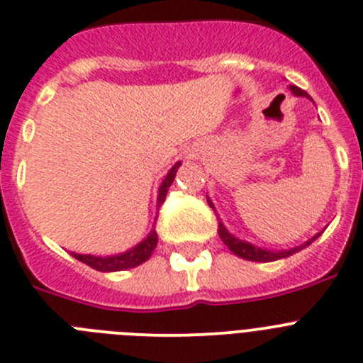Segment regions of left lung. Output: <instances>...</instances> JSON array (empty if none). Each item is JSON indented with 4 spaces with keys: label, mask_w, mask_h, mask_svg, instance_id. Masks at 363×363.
Returning <instances> with one entry per match:
<instances>
[{
    "label": "left lung",
    "mask_w": 363,
    "mask_h": 363,
    "mask_svg": "<svg viewBox=\"0 0 363 363\" xmlns=\"http://www.w3.org/2000/svg\"><path fill=\"white\" fill-rule=\"evenodd\" d=\"M290 91H292L294 96H303V98H308V100H311L310 94L306 93V91L299 89V87L296 86H290ZM208 204L209 208L215 209V204L211 202V199L208 197ZM216 211V209H215ZM323 233V231H320ZM320 233H317L315 236H311L308 242H304L303 245H297V247H292V249H283V250H270V249H263V247H258L254 245V243L250 242H245V240L238 238V236L233 235L231 231H229L225 225H223L222 220L218 218V236L222 238V242L228 245V249L231 250L233 254H236V256H240V258L247 259V262H276V259H283V258H289V256H292V254L299 252V250L306 249L310 243H313L315 240L319 238Z\"/></svg>",
    "instance_id": "8db88e82"
}]
</instances>
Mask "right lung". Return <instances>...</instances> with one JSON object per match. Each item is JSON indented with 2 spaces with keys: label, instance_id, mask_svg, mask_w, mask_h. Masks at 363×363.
<instances>
[{
  "label": "right lung",
  "instance_id": "1",
  "mask_svg": "<svg viewBox=\"0 0 363 363\" xmlns=\"http://www.w3.org/2000/svg\"><path fill=\"white\" fill-rule=\"evenodd\" d=\"M179 166H181V161H177L174 166H172L170 172L164 175L161 186H159L157 208H155L157 209V213H159V208H161V204L164 202L168 188H170L172 182H174ZM157 213H155V220H157ZM155 220H154V225H155ZM154 225H152L147 238L141 240L140 243H135L134 247H130V249L125 250V252L113 254V256H94V254L71 252V256L79 259V262L89 265L91 269L98 270V272H118V270L134 269V267H140L141 263L147 262V259L152 256V252H154L155 245H157V233H155Z\"/></svg>",
  "mask_w": 363,
  "mask_h": 363
}]
</instances>
